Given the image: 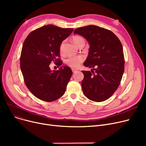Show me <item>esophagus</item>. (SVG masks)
<instances>
[{"label": "esophagus", "instance_id": "34e87169", "mask_svg": "<svg viewBox=\"0 0 146 146\" xmlns=\"http://www.w3.org/2000/svg\"><path fill=\"white\" fill-rule=\"evenodd\" d=\"M72 70L73 73H76V72H77V70H76V69H74V68H72Z\"/></svg>", "mask_w": 146, "mask_h": 146}]
</instances>
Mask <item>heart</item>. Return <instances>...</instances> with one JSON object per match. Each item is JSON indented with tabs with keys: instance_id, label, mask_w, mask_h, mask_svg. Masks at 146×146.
<instances>
[{
	"instance_id": "1",
	"label": "heart",
	"mask_w": 146,
	"mask_h": 146,
	"mask_svg": "<svg viewBox=\"0 0 146 146\" xmlns=\"http://www.w3.org/2000/svg\"><path fill=\"white\" fill-rule=\"evenodd\" d=\"M73 42L75 44V45L76 46H78V47H79V45L82 42H85V40H84L83 38L79 35L74 36L73 38ZM64 47V41L61 42L60 45V52L62 53L63 52ZM85 56L82 55L71 56V57H68L66 60L65 62L68 66H69L71 67L78 68L80 66L81 63L84 60H85Z\"/></svg>"
}]
</instances>
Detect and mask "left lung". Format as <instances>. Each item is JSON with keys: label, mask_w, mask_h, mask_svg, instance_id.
I'll return each instance as SVG.
<instances>
[{"label": "left lung", "mask_w": 146, "mask_h": 146, "mask_svg": "<svg viewBox=\"0 0 146 146\" xmlns=\"http://www.w3.org/2000/svg\"><path fill=\"white\" fill-rule=\"evenodd\" d=\"M74 34L83 36L90 45L83 64L92 70L82 71L83 92L91 101H106L118 89L124 73L125 61L121 42L111 31L95 25L78 28Z\"/></svg>", "instance_id": "8db88e82"}]
</instances>
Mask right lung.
Returning a JSON list of instances; mask_svg holds the SVG:
<instances>
[{
  "label": "right lung",
  "mask_w": 146,
  "mask_h": 146,
  "mask_svg": "<svg viewBox=\"0 0 146 146\" xmlns=\"http://www.w3.org/2000/svg\"><path fill=\"white\" fill-rule=\"evenodd\" d=\"M73 31L72 28L45 25L30 33L23 44L21 70L27 87L40 100L52 102L65 93L72 75L71 68L65 66L51 71L50 64L51 61L58 67L63 64L60 45Z\"/></svg>",
  "instance_id": "add662e5"
}]
</instances>
